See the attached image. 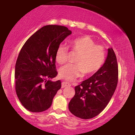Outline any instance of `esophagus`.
I'll use <instances>...</instances> for the list:
<instances>
[{"label":"esophagus","instance_id":"esophagus-1","mask_svg":"<svg viewBox=\"0 0 135 135\" xmlns=\"http://www.w3.org/2000/svg\"><path fill=\"white\" fill-rule=\"evenodd\" d=\"M70 86V84L67 82H63L61 84L62 88H64V87H66V86Z\"/></svg>","mask_w":135,"mask_h":135}]
</instances>
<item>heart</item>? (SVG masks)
<instances>
[{"mask_svg":"<svg viewBox=\"0 0 135 135\" xmlns=\"http://www.w3.org/2000/svg\"><path fill=\"white\" fill-rule=\"evenodd\" d=\"M72 51L78 53L75 62L67 64L60 69V76L67 80H74L85 73L93 74L99 71L104 64L106 57V50L104 46L96 44L88 36L75 38L70 41ZM67 48L61 44L55 53V60L60 64L65 63L67 60Z\"/></svg>","mask_w":135,"mask_h":135,"instance_id":"heart-1","label":"heart"}]
</instances>
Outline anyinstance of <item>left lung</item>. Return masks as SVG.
<instances>
[{
	"mask_svg": "<svg viewBox=\"0 0 135 135\" xmlns=\"http://www.w3.org/2000/svg\"><path fill=\"white\" fill-rule=\"evenodd\" d=\"M118 64L112 48L101 69L75 87V95L69 103L72 114L89 119L101 113L109 102L118 83Z\"/></svg>",
	"mask_w": 135,
	"mask_h": 135,
	"instance_id": "8db88e82",
	"label": "left lung"
}]
</instances>
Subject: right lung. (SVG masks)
Returning a JSON list of instances; mask_svg holds the SVG:
<instances>
[{"label": "right lung", "mask_w": 135, "mask_h": 135, "mask_svg": "<svg viewBox=\"0 0 135 135\" xmlns=\"http://www.w3.org/2000/svg\"><path fill=\"white\" fill-rule=\"evenodd\" d=\"M71 33L62 26H45L32 34L21 48L15 65V90L22 105L29 111L47 110L61 88L60 80H50L58 74L55 53Z\"/></svg>", "instance_id": "obj_1"}]
</instances>
